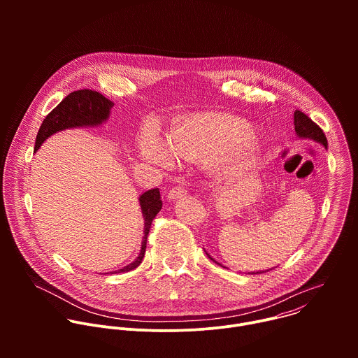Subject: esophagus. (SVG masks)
I'll return each mask as SVG.
<instances>
[{"instance_id": "34e87169", "label": "esophagus", "mask_w": 358, "mask_h": 358, "mask_svg": "<svg viewBox=\"0 0 358 358\" xmlns=\"http://www.w3.org/2000/svg\"><path fill=\"white\" fill-rule=\"evenodd\" d=\"M184 196H187V189H185L184 187H181V185L171 188V189L169 191V194H167V198H169L170 201H177V199H181V198H184Z\"/></svg>"}]
</instances>
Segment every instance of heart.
<instances>
[{
	"instance_id": "1",
	"label": "heart",
	"mask_w": 358,
	"mask_h": 358,
	"mask_svg": "<svg viewBox=\"0 0 358 358\" xmlns=\"http://www.w3.org/2000/svg\"><path fill=\"white\" fill-rule=\"evenodd\" d=\"M250 126L241 117L206 112L182 119L167 136L147 129L138 140V152L147 162L169 167L176 160L203 163L211 171L228 177L249 166L261 152V141L249 136Z\"/></svg>"
}]
</instances>
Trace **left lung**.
I'll return each instance as SVG.
<instances>
[{"instance_id": "obj_1", "label": "left lung", "mask_w": 358, "mask_h": 358, "mask_svg": "<svg viewBox=\"0 0 358 358\" xmlns=\"http://www.w3.org/2000/svg\"><path fill=\"white\" fill-rule=\"evenodd\" d=\"M294 131H296V136L299 137V138H304V140H312V141H315V143H317V144H320V145H323L324 148H327V138H326V136H324V133H323V130L312 120V119H309L308 116H306L304 113H301L300 110H296L294 112ZM206 253H207V250H206ZM208 255V258L213 261V262H215V264H218L210 253H207ZM218 265H221V264H218ZM266 272V271H265ZM257 273H262V272H257ZM253 275V273H252Z\"/></svg>"}]
</instances>
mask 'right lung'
I'll list each match as a JSON object with an SVG mask.
<instances>
[{
	"instance_id": "add662e5",
	"label": "right lung",
	"mask_w": 358,
	"mask_h": 358,
	"mask_svg": "<svg viewBox=\"0 0 358 358\" xmlns=\"http://www.w3.org/2000/svg\"><path fill=\"white\" fill-rule=\"evenodd\" d=\"M115 106L112 100L106 99L103 94L94 90H76L69 93L61 103L50 112L42 122L36 140H35V151L45 143V140L54 136L58 131H64L68 129H80V127H97L106 123L110 117V110ZM141 214L144 218V236L141 241V249L138 257L129 264L127 266L115 271V273L129 272L136 269L145 253L147 235L150 232V227L155 217L160 213L163 207V201L160 196L159 188H152L143 192L138 196ZM113 273V272H112Z\"/></svg>"
}]
</instances>
